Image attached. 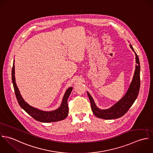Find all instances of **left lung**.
<instances>
[{
    "label": "left lung",
    "mask_w": 153,
    "mask_h": 153,
    "mask_svg": "<svg viewBox=\"0 0 153 153\" xmlns=\"http://www.w3.org/2000/svg\"><path fill=\"white\" fill-rule=\"evenodd\" d=\"M130 47L134 51V48L131 44ZM135 56L136 62L137 63V65H136L134 76L129 88L126 94L112 107L105 110L99 109L96 106L91 94L88 92V95L91 102L92 112L96 117L105 120L119 118L124 115L133 105L138 95L140 88V65L138 57L136 53Z\"/></svg>",
    "instance_id": "obj_1"
}]
</instances>
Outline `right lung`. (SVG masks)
I'll return each instance as SVG.
<instances>
[{
    "label": "right lung",
    "mask_w": 153,
    "mask_h": 153,
    "mask_svg": "<svg viewBox=\"0 0 153 153\" xmlns=\"http://www.w3.org/2000/svg\"><path fill=\"white\" fill-rule=\"evenodd\" d=\"M15 66L14 62L13 64L12 69V80L13 85V88L15 91V93L16 97V99L20 105V106L30 116H31L34 120L42 122H57L64 120L68 115V106L67 103V100L70 96V94L73 88H69L65 93V94L63 97L60 107L53 111L51 112H45L39 110L35 108H33L29 105L27 103L22 97L20 94L18 88L16 86L15 78Z\"/></svg>",
    "instance_id": "right-lung-1"
}]
</instances>
